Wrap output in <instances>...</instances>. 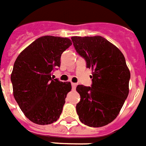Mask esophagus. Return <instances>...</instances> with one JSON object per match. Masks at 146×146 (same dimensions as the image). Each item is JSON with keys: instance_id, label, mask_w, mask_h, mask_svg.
<instances>
[{"instance_id": "1", "label": "esophagus", "mask_w": 146, "mask_h": 146, "mask_svg": "<svg viewBox=\"0 0 146 146\" xmlns=\"http://www.w3.org/2000/svg\"><path fill=\"white\" fill-rule=\"evenodd\" d=\"M76 85H77V84H76V83H72V88H73V90H75V89H76Z\"/></svg>"}]
</instances>
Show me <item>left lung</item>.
I'll return each mask as SVG.
<instances>
[{
    "mask_svg": "<svg viewBox=\"0 0 146 146\" xmlns=\"http://www.w3.org/2000/svg\"><path fill=\"white\" fill-rule=\"evenodd\" d=\"M76 52L92 69V87L78 85L80 101L76 104L80 120L100 127L118 116L129 93L131 73L118 48L101 36H72Z\"/></svg>",
    "mask_w": 146,
    "mask_h": 146,
    "instance_id": "obj_1",
    "label": "left lung"
}]
</instances>
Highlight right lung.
Instances as JSON below:
<instances>
[{
	"mask_svg": "<svg viewBox=\"0 0 146 146\" xmlns=\"http://www.w3.org/2000/svg\"><path fill=\"white\" fill-rule=\"evenodd\" d=\"M72 44L66 37L44 36L19 54L11 74L13 95L24 115L40 125L55 122L60 116L70 82L51 77L60 66L61 55Z\"/></svg>",
	"mask_w": 146,
	"mask_h": 146,
	"instance_id": "obj_1",
	"label": "right lung"
}]
</instances>
